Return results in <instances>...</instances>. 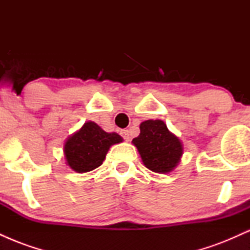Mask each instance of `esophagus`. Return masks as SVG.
Returning <instances> with one entry per match:
<instances>
[{
    "instance_id": "34e87169",
    "label": "esophagus",
    "mask_w": 250,
    "mask_h": 250,
    "mask_svg": "<svg viewBox=\"0 0 250 250\" xmlns=\"http://www.w3.org/2000/svg\"><path fill=\"white\" fill-rule=\"evenodd\" d=\"M121 135L125 141H129V140H130V131H129L128 129H123V130H121Z\"/></svg>"
}]
</instances>
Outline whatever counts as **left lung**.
Here are the masks:
<instances>
[{"label":"left lung","instance_id":"left-lung-1","mask_svg":"<svg viewBox=\"0 0 250 250\" xmlns=\"http://www.w3.org/2000/svg\"><path fill=\"white\" fill-rule=\"evenodd\" d=\"M143 165L155 173H170L183 154L180 139L161 120H147L140 125V135L133 140Z\"/></svg>","mask_w":250,"mask_h":250}]
</instances>
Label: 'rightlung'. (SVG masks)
<instances>
[{
  "instance_id": "add662e5",
  "label": "right lung",
  "mask_w": 250,
  "mask_h": 250,
  "mask_svg": "<svg viewBox=\"0 0 250 250\" xmlns=\"http://www.w3.org/2000/svg\"><path fill=\"white\" fill-rule=\"evenodd\" d=\"M116 133H105L95 122L88 121L64 143L67 165L77 173H87L102 165L109 148L122 142Z\"/></svg>"
}]
</instances>
